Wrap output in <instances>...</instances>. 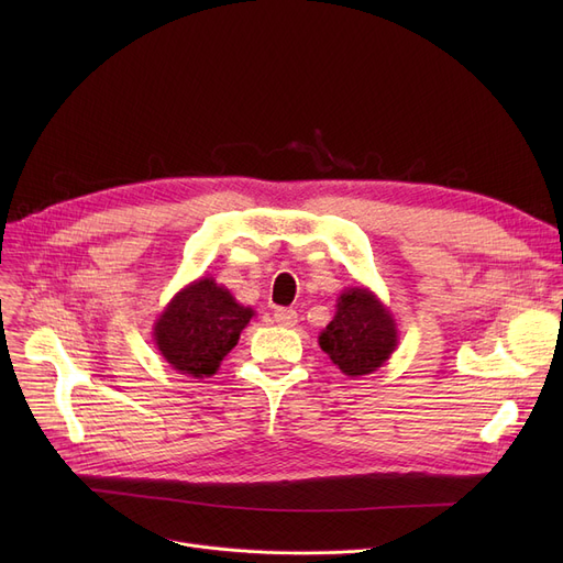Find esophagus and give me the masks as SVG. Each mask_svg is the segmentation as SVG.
I'll return each instance as SVG.
<instances>
[{"instance_id":"esophagus-1","label":"esophagus","mask_w":563,"mask_h":563,"mask_svg":"<svg viewBox=\"0 0 563 563\" xmlns=\"http://www.w3.org/2000/svg\"><path fill=\"white\" fill-rule=\"evenodd\" d=\"M274 321L278 323V327L291 329V327H297L299 314L294 312V310H289V308H280V310H276V312H274Z\"/></svg>"}]
</instances>
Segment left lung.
Segmentation results:
<instances>
[{"label": "left lung", "instance_id": "8db88e82", "mask_svg": "<svg viewBox=\"0 0 563 563\" xmlns=\"http://www.w3.org/2000/svg\"><path fill=\"white\" fill-rule=\"evenodd\" d=\"M399 344L393 312L369 287H346L338 297L335 317L319 333V346L351 378L386 365Z\"/></svg>", "mask_w": 563, "mask_h": 563}]
</instances>
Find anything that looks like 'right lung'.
Listing matches in <instances>:
<instances>
[{
    "label": "right lung",
    "instance_id": "add662e5",
    "mask_svg": "<svg viewBox=\"0 0 563 563\" xmlns=\"http://www.w3.org/2000/svg\"><path fill=\"white\" fill-rule=\"evenodd\" d=\"M253 317L255 310L236 303L230 289L202 276L166 303L155 319L153 340L177 374L214 376Z\"/></svg>",
    "mask_w": 563,
    "mask_h": 563
}]
</instances>
